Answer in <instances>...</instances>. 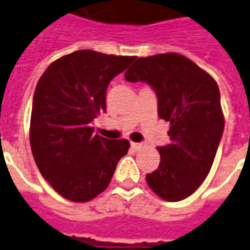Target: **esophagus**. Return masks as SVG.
I'll use <instances>...</instances> for the list:
<instances>
[{"label":"esophagus","instance_id":"esophagus-1","mask_svg":"<svg viewBox=\"0 0 250 250\" xmlns=\"http://www.w3.org/2000/svg\"><path fill=\"white\" fill-rule=\"evenodd\" d=\"M131 147L134 150H141L145 147V144H141V142H131Z\"/></svg>","mask_w":250,"mask_h":250}]
</instances>
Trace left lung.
Listing matches in <instances>:
<instances>
[{
    "mask_svg": "<svg viewBox=\"0 0 250 250\" xmlns=\"http://www.w3.org/2000/svg\"><path fill=\"white\" fill-rule=\"evenodd\" d=\"M157 96V113L169 122V139L159 146L160 164L146 175L149 188L175 203L193 194L209 174L225 128L220 91L213 78L178 53L139 57L125 74Z\"/></svg>",
    "mask_w": 250,
    "mask_h": 250,
    "instance_id": "obj_1",
    "label": "left lung"
}]
</instances>
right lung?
I'll return each instance as SVG.
<instances>
[{
    "mask_svg": "<svg viewBox=\"0 0 250 250\" xmlns=\"http://www.w3.org/2000/svg\"><path fill=\"white\" fill-rule=\"evenodd\" d=\"M134 57L78 50L52 62L32 101L30 144L42 176L60 196L93 200L108 188L127 139L94 134L93 120L106 111V89Z\"/></svg>",
    "mask_w": 250,
    "mask_h": 250,
    "instance_id": "right-lung-1",
    "label": "right lung"
}]
</instances>
